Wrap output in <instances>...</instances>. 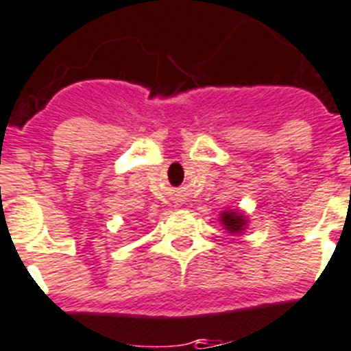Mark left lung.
<instances>
[{
    "instance_id": "1",
    "label": "left lung",
    "mask_w": 351,
    "mask_h": 351,
    "mask_svg": "<svg viewBox=\"0 0 351 351\" xmlns=\"http://www.w3.org/2000/svg\"><path fill=\"white\" fill-rule=\"evenodd\" d=\"M220 222L230 233H242L245 228V217L239 211H224L220 215Z\"/></svg>"
}]
</instances>
